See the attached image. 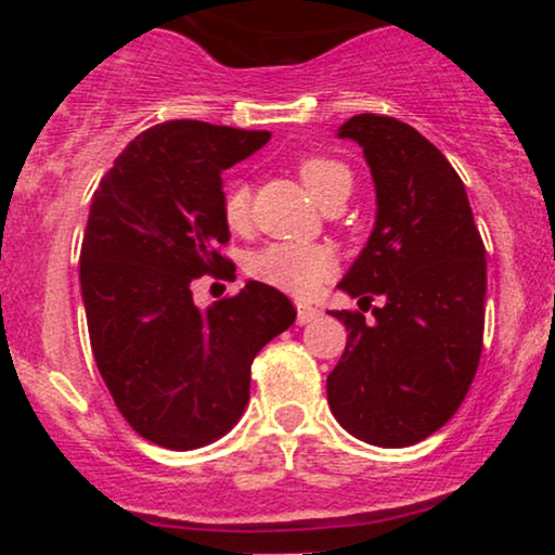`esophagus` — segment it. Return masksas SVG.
<instances>
[{
  "mask_svg": "<svg viewBox=\"0 0 555 555\" xmlns=\"http://www.w3.org/2000/svg\"><path fill=\"white\" fill-rule=\"evenodd\" d=\"M315 318H321V310L310 308V305H297V323L305 326V323H313Z\"/></svg>",
  "mask_w": 555,
  "mask_h": 555,
  "instance_id": "esophagus-1",
  "label": "esophagus"
}]
</instances>
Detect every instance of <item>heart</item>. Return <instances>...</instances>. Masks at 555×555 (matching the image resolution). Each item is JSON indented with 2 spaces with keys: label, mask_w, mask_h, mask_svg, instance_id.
I'll use <instances>...</instances> for the list:
<instances>
[{
  "label": "heart",
  "mask_w": 555,
  "mask_h": 555,
  "mask_svg": "<svg viewBox=\"0 0 555 555\" xmlns=\"http://www.w3.org/2000/svg\"><path fill=\"white\" fill-rule=\"evenodd\" d=\"M297 177L318 203H326L341 190H349L352 175L331 156H305L297 164ZM221 219L232 232L250 224V188L245 182L227 184L221 193ZM336 271V256L323 245L271 242L247 260V273L260 284L282 289L292 297H313Z\"/></svg>",
  "instance_id": "b5f03b06"
}]
</instances>
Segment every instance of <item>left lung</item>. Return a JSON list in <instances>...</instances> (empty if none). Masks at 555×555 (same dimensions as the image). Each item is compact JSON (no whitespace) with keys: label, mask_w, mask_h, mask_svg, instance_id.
<instances>
[{"label":"left lung","mask_w":555,"mask_h":555,"mask_svg":"<svg viewBox=\"0 0 555 555\" xmlns=\"http://www.w3.org/2000/svg\"><path fill=\"white\" fill-rule=\"evenodd\" d=\"M339 138L362 145L378 201L371 240L339 289L384 305L367 323L358 310L331 313L349 336L326 380L328 404L354 438L401 449L449 423L473 384L486 245L460 175L415 127L358 114Z\"/></svg>","instance_id":"left-lung-1"}]
</instances>
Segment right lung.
<instances>
[{"instance_id":"add662e5","label":"right lung","mask_w":555,"mask_h":555,"mask_svg":"<svg viewBox=\"0 0 555 555\" xmlns=\"http://www.w3.org/2000/svg\"><path fill=\"white\" fill-rule=\"evenodd\" d=\"M271 132L171 119L132 140L101 177L80 247V289L95 365L145 441L190 451L221 438L250 399V365L295 323L289 297L247 282L197 310L193 282L234 263L221 171Z\"/></svg>"}]
</instances>
